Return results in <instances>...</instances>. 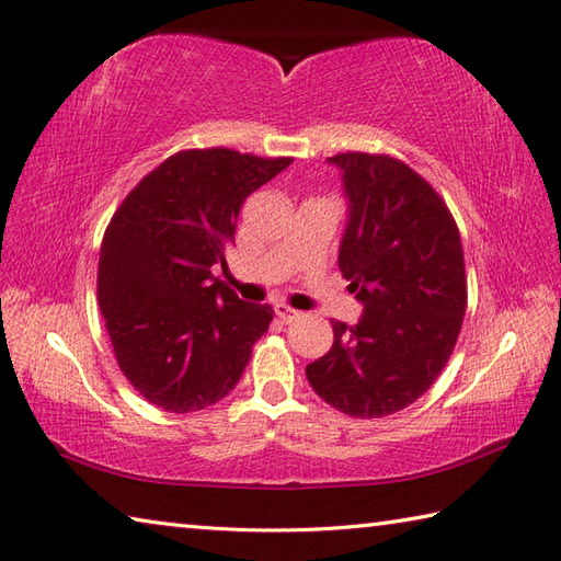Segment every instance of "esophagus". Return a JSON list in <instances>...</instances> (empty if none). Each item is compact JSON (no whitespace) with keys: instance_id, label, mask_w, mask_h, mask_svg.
Listing matches in <instances>:
<instances>
[{"instance_id":"34e87169","label":"esophagus","mask_w":561,"mask_h":561,"mask_svg":"<svg viewBox=\"0 0 561 561\" xmlns=\"http://www.w3.org/2000/svg\"><path fill=\"white\" fill-rule=\"evenodd\" d=\"M274 316H277L282 323H291V320L301 318V311H296V308H291L287 304H277L274 306Z\"/></svg>"}]
</instances>
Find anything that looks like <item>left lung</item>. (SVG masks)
Returning <instances> with one entry per match:
<instances>
[{
	"label": "left lung",
	"mask_w": 561,
	"mask_h": 561,
	"mask_svg": "<svg viewBox=\"0 0 561 561\" xmlns=\"http://www.w3.org/2000/svg\"><path fill=\"white\" fill-rule=\"evenodd\" d=\"M328 161L350 197L340 272L364 316L332 323V347L306 376L335 410L376 420L420 400L456 347L468 308L460 231L444 197L404 161L366 151Z\"/></svg>",
	"instance_id": "8db88e82"
}]
</instances>
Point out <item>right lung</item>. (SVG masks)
I'll use <instances>...</instances> for the list:
<instances>
[{"instance_id":"1","label":"right lung","mask_w":561,"mask_h":561,"mask_svg":"<svg viewBox=\"0 0 561 561\" xmlns=\"http://www.w3.org/2000/svg\"><path fill=\"white\" fill-rule=\"evenodd\" d=\"M291 157L183 149L129 190L103 233L99 306L115 359L147 402L205 410L241 380L272 306L243 304L211 274L238 211Z\"/></svg>"}]
</instances>
